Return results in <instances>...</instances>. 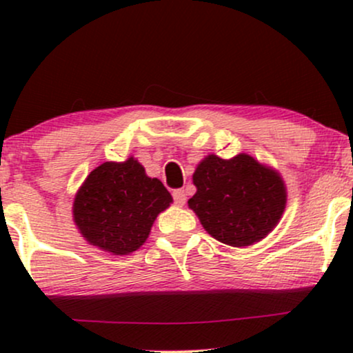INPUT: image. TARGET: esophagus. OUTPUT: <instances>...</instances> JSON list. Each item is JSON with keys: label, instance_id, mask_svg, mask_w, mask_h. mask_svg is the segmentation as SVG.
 <instances>
[{"label": "esophagus", "instance_id": "34e87169", "mask_svg": "<svg viewBox=\"0 0 353 353\" xmlns=\"http://www.w3.org/2000/svg\"><path fill=\"white\" fill-rule=\"evenodd\" d=\"M172 197H174V202H176L177 205H184L185 201H188V194H185L184 189H176V190H174Z\"/></svg>", "mask_w": 353, "mask_h": 353}]
</instances>
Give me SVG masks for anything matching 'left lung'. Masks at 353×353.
<instances>
[{
    "instance_id": "8db88e82",
    "label": "left lung",
    "mask_w": 353,
    "mask_h": 353,
    "mask_svg": "<svg viewBox=\"0 0 353 353\" xmlns=\"http://www.w3.org/2000/svg\"><path fill=\"white\" fill-rule=\"evenodd\" d=\"M197 192L189 208L204 229L228 245L244 247L264 239L285 209V188L277 172L239 154L221 159L210 154L192 176Z\"/></svg>"
}]
</instances>
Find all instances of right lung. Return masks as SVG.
I'll return each mask as SVG.
<instances>
[{
    "instance_id": "right-lung-1",
    "label": "right lung",
    "mask_w": 353,
    "mask_h": 353,
    "mask_svg": "<svg viewBox=\"0 0 353 353\" xmlns=\"http://www.w3.org/2000/svg\"><path fill=\"white\" fill-rule=\"evenodd\" d=\"M172 202L159 179L129 157L125 163L98 165L81 185L72 205L74 222L89 244L116 255L139 249L157 214Z\"/></svg>"
}]
</instances>
